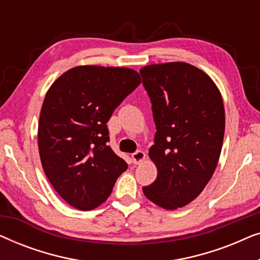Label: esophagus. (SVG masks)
Masks as SVG:
<instances>
[{"mask_svg": "<svg viewBox=\"0 0 260 260\" xmlns=\"http://www.w3.org/2000/svg\"><path fill=\"white\" fill-rule=\"evenodd\" d=\"M131 158H133V162L135 165H140V163H142L145 159V152L142 150H137L131 155Z\"/></svg>", "mask_w": 260, "mask_h": 260, "instance_id": "1", "label": "esophagus"}]
</instances>
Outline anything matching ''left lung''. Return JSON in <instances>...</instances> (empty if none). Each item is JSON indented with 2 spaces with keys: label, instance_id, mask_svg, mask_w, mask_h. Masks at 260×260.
Here are the masks:
<instances>
[{
  "label": "left lung",
  "instance_id": "8db88e82",
  "mask_svg": "<svg viewBox=\"0 0 260 260\" xmlns=\"http://www.w3.org/2000/svg\"><path fill=\"white\" fill-rule=\"evenodd\" d=\"M140 72L156 125L149 157L157 168L143 193L174 211L200 195L218 166L225 134L222 97L212 78L190 63H152Z\"/></svg>",
  "mask_w": 260,
  "mask_h": 260
}]
</instances>
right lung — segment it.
<instances>
[{"mask_svg": "<svg viewBox=\"0 0 260 260\" xmlns=\"http://www.w3.org/2000/svg\"><path fill=\"white\" fill-rule=\"evenodd\" d=\"M141 81L127 67L81 65L48 88L39 118V154L48 181L72 207L97 208L126 170V162L106 144V123Z\"/></svg>", "mask_w": 260, "mask_h": 260, "instance_id": "obj_1", "label": "right lung"}]
</instances>
